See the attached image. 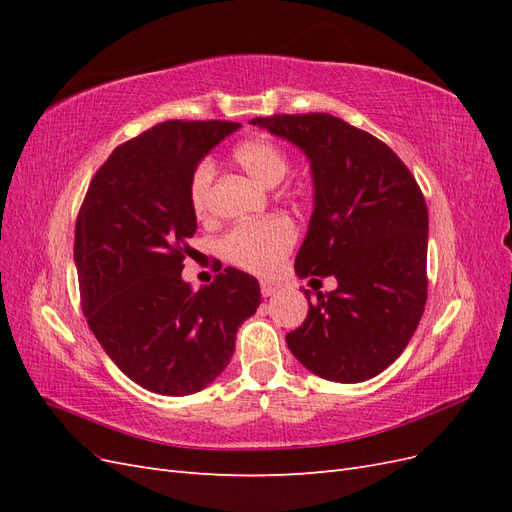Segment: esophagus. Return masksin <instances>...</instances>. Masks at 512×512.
Listing matches in <instances>:
<instances>
[{"mask_svg": "<svg viewBox=\"0 0 512 512\" xmlns=\"http://www.w3.org/2000/svg\"><path fill=\"white\" fill-rule=\"evenodd\" d=\"M277 288H280V284L269 282V280L260 282V292H262V297H271V294H275V290H277Z\"/></svg>", "mask_w": 512, "mask_h": 512, "instance_id": "obj_1", "label": "esophagus"}]
</instances>
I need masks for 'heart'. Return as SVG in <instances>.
<instances>
[{"instance_id": "b5f03b06", "label": "heart", "mask_w": 512, "mask_h": 512, "mask_svg": "<svg viewBox=\"0 0 512 512\" xmlns=\"http://www.w3.org/2000/svg\"><path fill=\"white\" fill-rule=\"evenodd\" d=\"M232 158L258 183L275 188L290 173L288 153L269 138H247L232 149ZM213 168L209 162L198 164L190 179V205L196 218H207L211 203ZM297 243V226L286 215H267L262 220L232 226L220 239L222 256L243 271L269 275L282 265Z\"/></svg>"}]
</instances>
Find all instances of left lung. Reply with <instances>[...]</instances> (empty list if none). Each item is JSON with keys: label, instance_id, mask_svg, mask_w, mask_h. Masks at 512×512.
<instances>
[{"label": "left lung", "instance_id": "obj_1", "mask_svg": "<svg viewBox=\"0 0 512 512\" xmlns=\"http://www.w3.org/2000/svg\"><path fill=\"white\" fill-rule=\"evenodd\" d=\"M312 162L314 213L294 260L299 277L333 275L286 335L316 376L354 384L404 352L427 303V205L410 168L380 138L329 113L254 117Z\"/></svg>", "mask_w": 512, "mask_h": 512}]
</instances>
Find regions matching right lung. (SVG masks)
I'll list each match as a JSON object with an SVG mask.
<instances>
[{
	"instance_id": "add662e5",
	"label": "right lung",
	"mask_w": 512,
	"mask_h": 512,
	"mask_svg": "<svg viewBox=\"0 0 512 512\" xmlns=\"http://www.w3.org/2000/svg\"><path fill=\"white\" fill-rule=\"evenodd\" d=\"M235 121H164L119 145L91 179L74 228L89 329L143 389L203 391L226 369L239 324L260 305L256 277L224 269L198 292L183 282L196 230L190 179Z\"/></svg>"
}]
</instances>
